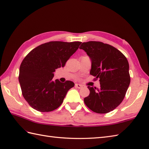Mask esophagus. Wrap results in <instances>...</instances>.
<instances>
[{
    "label": "esophagus",
    "mask_w": 149,
    "mask_h": 149,
    "mask_svg": "<svg viewBox=\"0 0 149 149\" xmlns=\"http://www.w3.org/2000/svg\"><path fill=\"white\" fill-rule=\"evenodd\" d=\"M75 86L77 88H78V89H81V88H82V87H83V86L82 85H81V84H75Z\"/></svg>",
    "instance_id": "34e87169"
}]
</instances>
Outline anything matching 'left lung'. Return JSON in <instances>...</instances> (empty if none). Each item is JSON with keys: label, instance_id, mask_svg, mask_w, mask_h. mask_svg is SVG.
Listing matches in <instances>:
<instances>
[{"label": "left lung", "instance_id": "1", "mask_svg": "<svg viewBox=\"0 0 149 149\" xmlns=\"http://www.w3.org/2000/svg\"><path fill=\"white\" fill-rule=\"evenodd\" d=\"M79 49L90 58V74L100 82L99 89L88 86L90 93L84 99L86 105L98 113L112 111L123 102L130 84L127 58L116 47L102 42H83Z\"/></svg>", "mask_w": 149, "mask_h": 149}]
</instances>
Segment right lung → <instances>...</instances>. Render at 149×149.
<instances>
[{"label":"right lung","instance_id":"right-lung-1","mask_svg":"<svg viewBox=\"0 0 149 149\" xmlns=\"http://www.w3.org/2000/svg\"><path fill=\"white\" fill-rule=\"evenodd\" d=\"M81 44L52 41L37 46L23 59L19 67V82L24 98L33 109L51 112L63 103L74 83L54 81V72L65 66Z\"/></svg>","mask_w":149,"mask_h":149}]
</instances>
